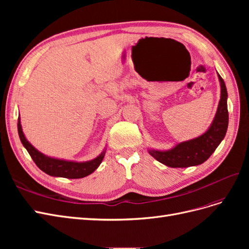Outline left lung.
<instances>
[{"label":"left lung","mask_w":249,"mask_h":249,"mask_svg":"<svg viewBox=\"0 0 249 249\" xmlns=\"http://www.w3.org/2000/svg\"><path fill=\"white\" fill-rule=\"evenodd\" d=\"M221 86V96L218 105L217 113L210 125L209 130L201 136L180 142L169 150L150 149L149 154L157 161L169 167H190L207 161L217 146L223 140L228 131L229 111H228V91L223 79L218 74Z\"/></svg>","instance_id":"8db88e82"}]
</instances>
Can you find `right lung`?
<instances>
[{
	"label": "right lung",
	"mask_w": 249,
	"mask_h": 249,
	"mask_svg": "<svg viewBox=\"0 0 249 249\" xmlns=\"http://www.w3.org/2000/svg\"><path fill=\"white\" fill-rule=\"evenodd\" d=\"M18 130L22 145L26 147L29 155L31 156L33 161L37 165V167L52 177H60L67 178H82L84 177H87L100 166V164L104 159L105 153H106L104 150V152L99 157H96L95 159L87 162H72L55 159V158H50L38 152V150L26 139L25 135L21 130L19 117L18 120Z\"/></svg>",
	"instance_id": "right-lung-1"
}]
</instances>
